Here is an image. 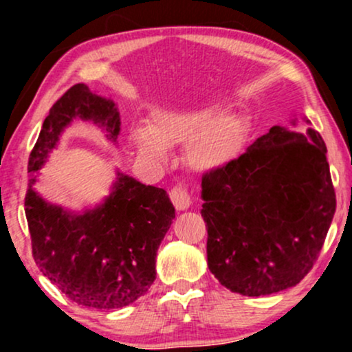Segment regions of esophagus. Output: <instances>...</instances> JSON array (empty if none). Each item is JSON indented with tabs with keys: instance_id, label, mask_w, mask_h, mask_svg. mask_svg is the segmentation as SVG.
Listing matches in <instances>:
<instances>
[{
	"instance_id": "obj_1",
	"label": "esophagus",
	"mask_w": 352,
	"mask_h": 352,
	"mask_svg": "<svg viewBox=\"0 0 352 352\" xmlns=\"http://www.w3.org/2000/svg\"><path fill=\"white\" fill-rule=\"evenodd\" d=\"M170 200L173 207L177 210H187L190 208V205H192V199H190L188 195V190L182 184L175 185V187L170 190Z\"/></svg>"
}]
</instances>
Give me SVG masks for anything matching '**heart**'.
<instances>
[{"label":"heart","instance_id":"obj_1","mask_svg":"<svg viewBox=\"0 0 352 352\" xmlns=\"http://www.w3.org/2000/svg\"><path fill=\"white\" fill-rule=\"evenodd\" d=\"M245 120L225 112L223 104L162 111L147 127L132 132V142L147 159L162 160L168 147L185 144V164L195 172H215L227 167L241 151Z\"/></svg>","mask_w":352,"mask_h":352}]
</instances>
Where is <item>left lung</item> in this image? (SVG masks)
Instances as JSON below:
<instances>
[{
    "mask_svg": "<svg viewBox=\"0 0 352 352\" xmlns=\"http://www.w3.org/2000/svg\"><path fill=\"white\" fill-rule=\"evenodd\" d=\"M294 124V122H293ZM210 272L230 292L265 296L316 263L336 212L319 132L273 125L227 167L201 179Z\"/></svg>",
    "mask_w": 352,
    "mask_h": 352,
    "instance_id": "1",
    "label": "left lung"
}]
</instances>
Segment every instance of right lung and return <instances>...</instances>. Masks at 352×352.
I'll use <instances>...</instances> for the list:
<instances>
[{
  "label": "right lung",
  "instance_id": "add662e5",
  "mask_svg": "<svg viewBox=\"0 0 352 352\" xmlns=\"http://www.w3.org/2000/svg\"><path fill=\"white\" fill-rule=\"evenodd\" d=\"M92 120L117 142L120 116L114 100L94 94L86 84L67 89L44 119L28 172L24 212L33 258L46 278L78 305L117 309L134 302L155 280L160 241L175 218L164 188L144 185L117 172L102 205L76 213L46 201L34 190L36 173L72 119Z\"/></svg>",
  "mask_w": 352,
  "mask_h": 352
}]
</instances>
